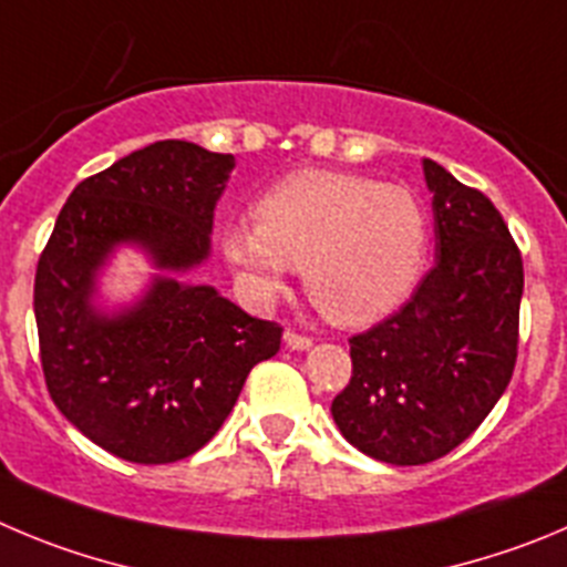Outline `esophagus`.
Listing matches in <instances>:
<instances>
[{
	"label": "esophagus",
	"mask_w": 567,
	"mask_h": 567,
	"mask_svg": "<svg viewBox=\"0 0 567 567\" xmlns=\"http://www.w3.org/2000/svg\"><path fill=\"white\" fill-rule=\"evenodd\" d=\"M285 343H288L290 349H310L313 347V338L310 336H305V332H296V330H288L285 332Z\"/></svg>",
	"instance_id": "esophagus-1"
}]
</instances>
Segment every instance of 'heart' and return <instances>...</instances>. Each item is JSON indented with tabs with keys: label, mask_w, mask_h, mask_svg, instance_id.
I'll return each instance as SVG.
<instances>
[{
	"label": "heart",
	"mask_w": 567,
	"mask_h": 567,
	"mask_svg": "<svg viewBox=\"0 0 567 567\" xmlns=\"http://www.w3.org/2000/svg\"><path fill=\"white\" fill-rule=\"evenodd\" d=\"M431 237V212L416 189L358 173L299 171L259 195L254 224L224 231V254L254 299H274L290 268H301L327 319L367 327L414 293Z\"/></svg>",
	"instance_id": "heart-1"
}]
</instances>
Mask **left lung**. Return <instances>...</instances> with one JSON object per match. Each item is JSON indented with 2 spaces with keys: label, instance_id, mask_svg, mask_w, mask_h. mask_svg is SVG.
<instances>
[{
  "label": "left lung",
  "instance_id": "obj_1",
  "mask_svg": "<svg viewBox=\"0 0 567 567\" xmlns=\"http://www.w3.org/2000/svg\"><path fill=\"white\" fill-rule=\"evenodd\" d=\"M436 266L403 308L349 338L352 378L332 400L349 444L385 464L447 456L486 420L517 361L523 257L481 189L433 158Z\"/></svg>",
  "mask_w": 567,
  "mask_h": 567
}]
</instances>
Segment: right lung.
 <instances>
[{
	"label": "right lung",
	"mask_w": 567,
	"mask_h": 567,
	"mask_svg": "<svg viewBox=\"0 0 567 567\" xmlns=\"http://www.w3.org/2000/svg\"><path fill=\"white\" fill-rule=\"evenodd\" d=\"M231 153L164 140L83 178L39 257L33 288L47 391L83 436L134 464L193 456L235 409L248 372L279 352L282 327L248 316L209 285L156 277L134 308H92L116 243L153 266L189 271L209 257Z\"/></svg>",
	"instance_id": "1"
}]
</instances>
